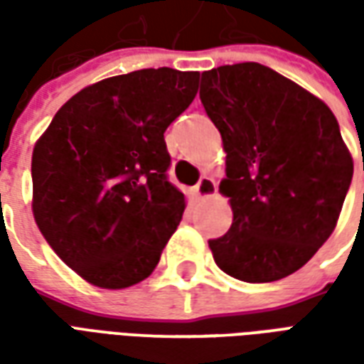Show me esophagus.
Segmentation results:
<instances>
[{
    "label": "esophagus",
    "mask_w": 364,
    "mask_h": 364,
    "mask_svg": "<svg viewBox=\"0 0 364 364\" xmlns=\"http://www.w3.org/2000/svg\"><path fill=\"white\" fill-rule=\"evenodd\" d=\"M216 181H214L213 177H208V175H203L200 177V181L195 185V189H193V193H195V197L197 198H208V197H214L216 195Z\"/></svg>",
    "instance_id": "1"
}]
</instances>
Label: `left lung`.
<instances>
[{"mask_svg": "<svg viewBox=\"0 0 364 364\" xmlns=\"http://www.w3.org/2000/svg\"><path fill=\"white\" fill-rule=\"evenodd\" d=\"M200 101L226 151L232 226L210 240L216 265L273 282L306 265L336 230L353 158L321 99L257 62L203 72ZM364 171V161H363Z\"/></svg>", "mask_w": 364, "mask_h": 364, "instance_id": "8db88e82", "label": "left lung"}]
</instances>
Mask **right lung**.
I'll return each mask as SVG.
<instances>
[{"label": "right lung", "mask_w": 364, "mask_h": 364, "mask_svg": "<svg viewBox=\"0 0 364 364\" xmlns=\"http://www.w3.org/2000/svg\"><path fill=\"white\" fill-rule=\"evenodd\" d=\"M198 72L148 68L75 93L33 150V214L68 267L101 289L150 277L185 210L164 132Z\"/></svg>", "instance_id": "obj_1"}]
</instances>
